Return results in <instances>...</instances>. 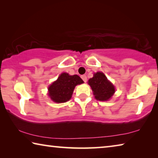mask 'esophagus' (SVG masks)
I'll use <instances>...</instances> for the list:
<instances>
[{
    "label": "esophagus",
    "mask_w": 158,
    "mask_h": 158,
    "mask_svg": "<svg viewBox=\"0 0 158 158\" xmlns=\"http://www.w3.org/2000/svg\"><path fill=\"white\" fill-rule=\"evenodd\" d=\"M81 79H82L83 81H84L85 83L87 81V77H86V76H85V75H81Z\"/></svg>",
    "instance_id": "obj_1"
}]
</instances>
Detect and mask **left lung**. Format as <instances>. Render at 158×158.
<instances>
[{"label": "left lung", "mask_w": 158, "mask_h": 158, "mask_svg": "<svg viewBox=\"0 0 158 158\" xmlns=\"http://www.w3.org/2000/svg\"><path fill=\"white\" fill-rule=\"evenodd\" d=\"M88 84L91 87L96 100L107 101L115 93V87L102 72L94 73L93 78H90Z\"/></svg>", "instance_id": "8db88e82"}]
</instances>
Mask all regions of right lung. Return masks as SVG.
<instances>
[{"label": "right lung", "instance_id": "add662e5", "mask_svg": "<svg viewBox=\"0 0 158 158\" xmlns=\"http://www.w3.org/2000/svg\"><path fill=\"white\" fill-rule=\"evenodd\" d=\"M83 83L84 81L77 74L69 75L68 73H63L58 77L56 81L49 85L48 94L55 102H66L71 99L76 85Z\"/></svg>", "mask_w": 158, "mask_h": 158}]
</instances>
